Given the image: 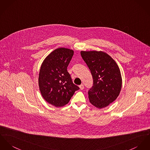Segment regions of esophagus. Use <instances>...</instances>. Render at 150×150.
I'll list each match as a JSON object with an SVG mask.
<instances>
[{
  "label": "esophagus",
  "instance_id": "esophagus-1",
  "mask_svg": "<svg viewBox=\"0 0 150 150\" xmlns=\"http://www.w3.org/2000/svg\"><path fill=\"white\" fill-rule=\"evenodd\" d=\"M79 88H80V89H81V90H83V89H84V85H83V84H81V85L79 86Z\"/></svg>",
  "mask_w": 150,
  "mask_h": 150
}]
</instances>
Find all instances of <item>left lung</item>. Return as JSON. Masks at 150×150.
<instances>
[{
    "label": "left lung",
    "mask_w": 150,
    "mask_h": 150,
    "mask_svg": "<svg viewBox=\"0 0 150 150\" xmlns=\"http://www.w3.org/2000/svg\"><path fill=\"white\" fill-rule=\"evenodd\" d=\"M81 55L93 78V86L88 91L90 102L96 108H104L115 100L121 91L122 78L119 66L103 51H81Z\"/></svg>",
    "instance_id": "1"
}]
</instances>
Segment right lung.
I'll return each instance as SVG.
<instances>
[{"instance_id": "1", "label": "right lung", "mask_w": 150, "mask_h": 150, "mask_svg": "<svg viewBox=\"0 0 150 150\" xmlns=\"http://www.w3.org/2000/svg\"><path fill=\"white\" fill-rule=\"evenodd\" d=\"M74 55L72 50L61 47L52 51L43 60L38 83L44 99L57 107L68 103L79 89L71 79L67 68Z\"/></svg>"}]
</instances>
